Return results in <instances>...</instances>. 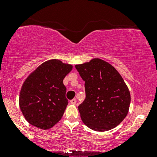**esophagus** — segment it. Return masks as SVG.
Returning <instances> with one entry per match:
<instances>
[{"mask_svg":"<svg viewBox=\"0 0 157 157\" xmlns=\"http://www.w3.org/2000/svg\"><path fill=\"white\" fill-rule=\"evenodd\" d=\"M76 102H77L76 99H72V100H70V103L72 104V105H75V104H76Z\"/></svg>","mask_w":157,"mask_h":157,"instance_id":"1","label":"esophagus"}]
</instances>
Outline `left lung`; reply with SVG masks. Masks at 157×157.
<instances>
[{"mask_svg": "<svg viewBox=\"0 0 157 157\" xmlns=\"http://www.w3.org/2000/svg\"><path fill=\"white\" fill-rule=\"evenodd\" d=\"M75 68L85 81L86 98L78 105L82 122L94 131L111 130L128 112L131 95L121 75L105 61L95 58Z\"/></svg>", "mask_w": 157, "mask_h": 157, "instance_id": "1", "label": "left lung"}]
</instances>
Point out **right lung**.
<instances>
[{
	"instance_id": "add662e5",
	"label": "right lung",
	"mask_w": 157,
	"mask_h": 157,
	"mask_svg": "<svg viewBox=\"0 0 157 157\" xmlns=\"http://www.w3.org/2000/svg\"><path fill=\"white\" fill-rule=\"evenodd\" d=\"M71 69V65L60 60H48L25 80L19 105L31 125L46 130L60 121L68 103L63 81Z\"/></svg>"
}]
</instances>
